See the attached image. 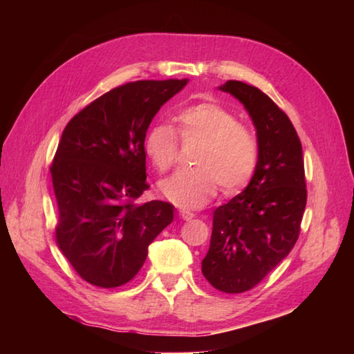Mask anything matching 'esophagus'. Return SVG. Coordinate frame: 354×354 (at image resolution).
I'll return each mask as SVG.
<instances>
[{"instance_id":"esophagus-1","label":"esophagus","mask_w":354,"mask_h":354,"mask_svg":"<svg viewBox=\"0 0 354 354\" xmlns=\"http://www.w3.org/2000/svg\"><path fill=\"white\" fill-rule=\"evenodd\" d=\"M179 215H181L183 220H192L195 217V212L189 211V209H179Z\"/></svg>"}]
</instances>
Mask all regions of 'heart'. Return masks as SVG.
Returning <instances> with one entry per match:
<instances>
[{"instance_id":"b5f03b06","label":"heart","mask_w":354,"mask_h":354,"mask_svg":"<svg viewBox=\"0 0 354 354\" xmlns=\"http://www.w3.org/2000/svg\"><path fill=\"white\" fill-rule=\"evenodd\" d=\"M178 134L183 140H200L190 169H179L159 184L165 198L181 207H200L215 194L217 184L234 192L247 184L257 165L259 147L247 124L217 103H198L176 113ZM143 149L156 170L175 164L179 142L170 124L156 123L143 139Z\"/></svg>"}]
</instances>
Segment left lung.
I'll return each instance as SVG.
<instances>
[{"label":"left lung","instance_id":"left-lung-1","mask_svg":"<svg viewBox=\"0 0 354 354\" xmlns=\"http://www.w3.org/2000/svg\"><path fill=\"white\" fill-rule=\"evenodd\" d=\"M220 91L243 104L256 128L259 158L242 194L218 206L201 272L215 289H253L290 253L306 207L303 148L289 117L257 87L226 81Z\"/></svg>","mask_w":354,"mask_h":354}]
</instances>
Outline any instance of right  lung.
Returning a JSON list of instances; mask_svg holds the SVG:
<instances>
[{"instance_id": "add662e5", "label": "right lung", "mask_w": 354, "mask_h": 354, "mask_svg": "<svg viewBox=\"0 0 354 354\" xmlns=\"http://www.w3.org/2000/svg\"><path fill=\"white\" fill-rule=\"evenodd\" d=\"M187 80L112 88L70 120L51 164L59 209L56 242L80 277L112 289L133 279L148 247L173 221L170 203L136 200L148 190L143 139Z\"/></svg>"}]
</instances>
